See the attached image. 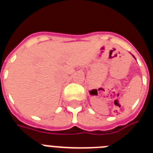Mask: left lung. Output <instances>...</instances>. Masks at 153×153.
<instances>
[{
    "label": "left lung",
    "instance_id": "left-lung-1",
    "mask_svg": "<svg viewBox=\"0 0 153 153\" xmlns=\"http://www.w3.org/2000/svg\"><path fill=\"white\" fill-rule=\"evenodd\" d=\"M133 57H134V58H135V56H133Z\"/></svg>",
    "mask_w": 153,
    "mask_h": 153
}]
</instances>
